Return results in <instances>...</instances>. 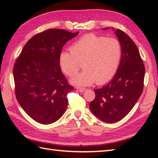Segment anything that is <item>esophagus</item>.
Returning a JSON list of instances; mask_svg holds the SVG:
<instances>
[{"instance_id":"1","label":"esophagus","mask_w":158,"mask_h":158,"mask_svg":"<svg viewBox=\"0 0 158 158\" xmlns=\"http://www.w3.org/2000/svg\"><path fill=\"white\" fill-rule=\"evenodd\" d=\"M76 88L80 92H85V90H86V88H81V87H77Z\"/></svg>"}]
</instances>
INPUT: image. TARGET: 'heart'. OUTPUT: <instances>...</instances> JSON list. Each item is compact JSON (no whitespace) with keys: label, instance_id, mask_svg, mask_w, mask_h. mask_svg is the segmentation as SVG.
<instances>
[{"label":"heart","instance_id":"heart-1","mask_svg":"<svg viewBox=\"0 0 158 158\" xmlns=\"http://www.w3.org/2000/svg\"><path fill=\"white\" fill-rule=\"evenodd\" d=\"M62 51L59 64L66 76L72 77L81 68L84 70L72 77L76 85H89L94 82L102 84L111 79L118 69L122 55L120 43L113 38L106 39L93 33L85 35L70 48Z\"/></svg>","mask_w":158,"mask_h":158}]
</instances>
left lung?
I'll list each match as a JSON object with an SVG mask.
<instances>
[{
	"instance_id": "1",
	"label": "left lung",
	"mask_w": 158,
	"mask_h": 158,
	"mask_svg": "<svg viewBox=\"0 0 158 158\" xmlns=\"http://www.w3.org/2000/svg\"><path fill=\"white\" fill-rule=\"evenodd\" d=\"M115 32L122 48L119 68L108 84L94 90L95 98L89 104L94 115L106 123L119 122L132 110L142 94L145 72L135 42L119 29Z\"/></svg>"
}]
</instances>
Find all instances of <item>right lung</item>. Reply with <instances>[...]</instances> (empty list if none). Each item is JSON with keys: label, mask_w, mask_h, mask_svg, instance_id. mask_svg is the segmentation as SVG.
I'll return each instance as SVG.
<instances>
[{"label": "right lung", "mask_w": 158, "mask_h": 158, "mask_svg": "<svg viewBox=\"0 0 158 158\" xmlns=\"http://www.w3.org/2000/svg\"><path fill=\"white\" fill-rule=\"evenodd\" d=\"M78 33L58 28L38 33L15 60L13 71L17 100L36 122L52 123L65 112L67 94L74 88L62 73L59 56L65 43Z\"/></svg>", "instance_id": "1"}]
</instances>
